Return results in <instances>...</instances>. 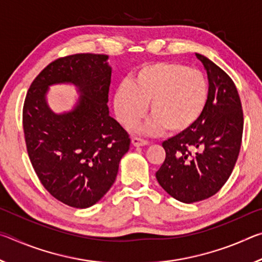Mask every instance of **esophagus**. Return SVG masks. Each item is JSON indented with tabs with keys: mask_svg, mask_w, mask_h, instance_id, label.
Returning a JSON list of instances; mask_svg holds the SVG:
<instances>
[{
	"mask_svg": "<svg viewBox=\"0 0 262 262\" xmlns=\"http://www.w3.org/2000/svg\"><path fill=\"white\" fill-rule=\"evenodd\" d=\"M132 143H133V145H135V147H142V145L149 144V141L144 140V139H141V137L133 136L132 137Z\"/></svg>",
	"mask_w": 262,
	"mask_h": 262,
	"instance_id": "1",
	"label": "esophagus"
}]
</instances>
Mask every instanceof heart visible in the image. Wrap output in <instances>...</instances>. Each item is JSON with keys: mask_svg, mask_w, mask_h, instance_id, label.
<instances>
[{"mask_svg": "<svg viewBox=\"0 0 262 262\" xmlns=\"http://www.w3.org/2000/svg\"><path fill=\"white\" fill-rule=\"evenodd\" d=\"M210 86L206 75L176 62H155L141 66L130 81L115 89L114 111L125 127L134 126L147 111L152 114L145 132L170 134L190 129L207 108Z\"/></svg>", "mask_w": 262, "mask_h": 262, "instance_id": "b5f03b06", "label": "heart"}]
</instances>
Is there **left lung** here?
Wrapping results in <instances>:
<instances>
[{"label": "left lung", "instance_id": "1", "mask_svg": "<svg viewBox=\"0 0 262 262\" xmlns=\"http://www.w3.org/2000/svg\"><path fill=\"white\" fill-rule=\"evenodd\" d=\"M210 96L199 121L164 141L166 157L156 172L159 185L176 200L193 203L215 195L227 183L242 145L244 115L231 77L206 56Z\"/></svg>", "mask_w": 262, "mask_h": 262}]
</instances>
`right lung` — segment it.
<instances>
[{
    "instance_id": "obj_1",
    "label": "right lung",
    "mask_w": 262,
    "mask_h": 262,
    "mask_svg": "<svg viewBox=\"0 0 262 262\" xmlns=\"http://www.w3.org/2000/svg\"><path fill=\"white\" fill-rule=\"evenodd\" d=\"M107 55L73 54L51 62L33 79L23 106V130L30 162L41 185L74 208L98 202L115 181L130 139L108 114L111 68ZM76 83L77 108L55 115L45 100L54 82Z\"/></svg>"
}]
</instances>
